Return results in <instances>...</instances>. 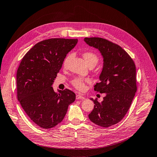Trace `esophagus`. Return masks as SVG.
Segmentation results:
<instances>
[{"label":"esophagus","instance_id":"obj_1","mask_svg":"<svg viewBox=\"0 0 157 157\" xmlns=\"http://www.w3.org/2000/svg\"><path fill=\"white\" fill-rule=\"evenodd\" d=\"M76 99H84L85 98L83 97L82 96H81L80 94H77V96H76Z\"/></svg>","mask_w":157,"mask_h":157}]
</instances>
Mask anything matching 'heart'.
<instances>
[{
    "label": "heart",
    "mask_w": 157,
    "mask_h": 157,
    "mask_svg": "<svg viewBox=\"0 0 157 157\" xmlns=\"http://www.w3.org/2000/svg\"><path fill=\"white\" fill-rule=\"evenodd\" d=\"M71 54H68L65 58L63 62V67H66V66H67L71 58ZM82 56L88 66H93V67H94V66L98 63V61L99 60L98 55L92 52H84L82 54ZM90 82H91V80L89 78H84L81 77L75 78L74 79L71 80V84H72L73 86L76 89L80 90V91H84V90H86V84H89Z\"/></svg>",
    "instance_id": "heart-1"
}]
</instances>
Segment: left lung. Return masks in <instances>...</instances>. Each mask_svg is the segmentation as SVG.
<instances>
[{
	"mask_svg": "<svg viewBox=\"0 0 157 157\" xmlns=\"http://www.w3.org/2000/svg\"><path fill=\"white\" fill-rule=\"evenodd\" d=\"M84 41L103 56L100 82L94 90L106 95L101 102L91 99L95 105L88 117L94 124L107 128L119 122L131 105L137 91L136 65L119 45L99 37L85 38Z\"/></svg>",
	"mask_w": 157,
	"mask_h": 157,
	"instance_id": "obj_1",
	"label": "left lung"
}]
</instances>
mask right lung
<instances>
[{"mask_svg":"<svg viewBox=\"0 0 157 157\" xmlns=\"http://www.w3.org/2000/svg\"><path fill=\"white\" fill-rule=\"evenodd\" d=\"M78 39H50L38 42L23 56L16 75L17 96L22 108L44 129L63 121L75 94L69 89L58 94L51 86L69 52Z\"/></svg>","mask_w":157,"mask_h":157,"instance_id":"1","label":"right lung"}]
</instances>
